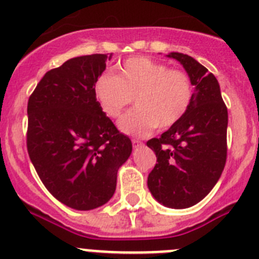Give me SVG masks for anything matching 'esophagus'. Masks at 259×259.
Listing matches in <instances>:
<instances>
[{
  "label": "esophagus",
  "instance_id": "1",
  "mask_svg": "<svg viewBox=\"0 0 259 259\" xmlns=\"http://www.w3.org/2000/svg\"><path fill=\"white\" fill-rule=\"evenodd\" d=\"M132 143H133V147H134V148H141V147L143 146V142H141L139 139H133Z\"/></svg>",
  "mask_w": 259,
  "mask_h": 259
}]
</instances>
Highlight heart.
I'll use <instances>...</instances> for the list:
<instances>
[{
  "instance_id": "1",
  "label": "heart",
  "mask_w": 259,
  "mask_h": 259,
  "mask_svg": "<svg viewBox=\"0 0 259 259\" xmlns=\"http://www.w3.org/2000/svg\"><path fill=\"white\" fill-rule=\"evenodd\" d=\"M96 98L103 112L117 118L130 105L137 107L122 116L118 127L122 133L143 137L152 130L167 129L187 115L194 98L189 74L170 69L166 64L148 57H132L116 69V74H105L94 85Z\"/></svg>"
}]
</instances>
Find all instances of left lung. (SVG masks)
Returning <instances> with one entry per match:
<instances>
[{"mask_svg":"<svg viewBox=\"0 0 259 259\" xmlns=\"http://www.w3.org/2000/svg\"><path fill=\"white\" fill-rule=\"evenodd\" d=\"M189 74L194 98L187 115L147 146L157 163L148 175V188L161 204L188 208L206 197L224 171L228 156V108L219 81L193 57L171 52Z\"/></svg>","mask_w":259,"mask_h":259,"instance_id":"obj_1","label":"left lung"}]
</instances>
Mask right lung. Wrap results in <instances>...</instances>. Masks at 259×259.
I'll return each instance as SVG.
<instances>
[{
    "mask_svg": "<svg viewBox=\"0 0 259 259\" xmlns=\"http://www.w3.org/2000/svg\"><path fill=\"white\" fill-rule=\"evenodd\" d=\"M110 55L67 60L45 74L28 101L26 147L48 192L78 211L103 206L116 189L132 141L96 98L94 85Z\"/></svg>",
    "mask_w": 259,
    "mask_h": 259,
    "instance_id": "obj_1",
    "label": "right lung"
}]
</instances>
